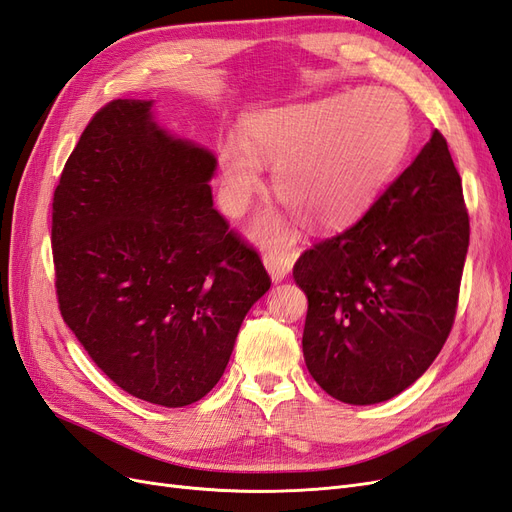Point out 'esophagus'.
Listing matches in <instances>:
<instances>
[{
  "mask_svg": "<svg viewBox=\"0 0 512 512\" xmlns=\"http://www.w3.org/2000/svg\"><path fill=\"white\" fill-rule=\"evenodd\" d=\"M265 267L271 275V280L277 284L292 271V256L286 252H269L265 254Z\"/></svg>",
  "mask_w": 512,
  "mask_h": 512,
  "instance_id": "1",
  "label": "esophagus"
}]
</instances>
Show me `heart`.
I'll list each match as a JSON object with an SVG mask.
<instances>
[{"instance_id":"1","label":"heart","mask_w":512,"mask_h":512,"mask_svg":"<svg viewBox=\"0 0 512 512\" xmlns=\"http://www.w3.org/2000/svg\"><path fill=\"white\" fill-rule=\"evenodd\" d=\"M410 138V106L386 87L258 111L243 123V143L220 147V205L241 215L262 188V163L275 168V194L309 224L346 228L374 205ZM252 232L273 245L292 239L288 215L277 211L260 213Z\"/></svg>"}]
</instances>
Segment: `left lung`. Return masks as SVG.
<instances>
[{
  "mask_svg": "<svg viewBox=\"0 0 512 512\" xmlns=\"http://www.w3.org/2000/svg\"><path fill=\"white\" fill-rule=\"evenodd\" d=\"M468 243L461 177L433 130L359 222L294 265L307 294L303 356L320 389L371 406L421 378L451 333Z\"/></svg>",
  "mask_w": 512,
  "mask_h": 512,
  "instance_id": "obj_1",
  "label": "left lung"
}]
</instances>
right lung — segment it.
Returning <instances> with one entry per match:
<instances>
[{
    "label": "right lung",
    "mask_w": 512,
    "mask_h": 512,
    "mask_svg": "<svg viewBox=\"0 0 512 512\" xmlns=\"http://www.w3.org/2000/svg\"><path fill=\"white\" fill-rule=\"evenodd\" d=\"M218 160L164 130L153 100L106 104L53 198L61 316L123 391L190 406L220 382L250 307L271 288L213 209Z\"/></svg>",
    "instance_id": "1"
}]
</instances>
